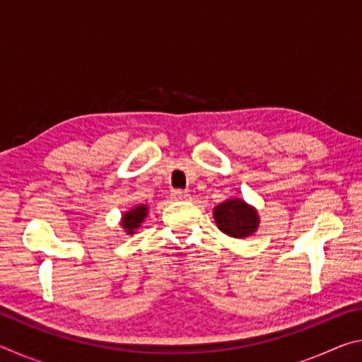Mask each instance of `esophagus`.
<instances>
[{
	"mask_svg": "<svg viewBox=\"0 0 362 362\" xmlns=\"http://www.w3.org/2000/svg\"><path fill=\"white\" fill-rule=\"evenodd\" d=\"M173 199L174 201H189L192 199V196H189L188 192H183V189H174L173 192Z\"/></svg>",
	"mask_w": 362,
	"mask_h": 362,
	"instance_id": "esophagus-1",
	"label": "esophagus"
}]
</instances>
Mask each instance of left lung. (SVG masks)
<instances>
[{"instance_id":"left-lung-1","label":"left lung","mask_w":362,"mask_h":362,"mask_svg":"<svg viewBox=\"0 0 362 362\" xmlns=\"http://www.w3.org/2000/svg\"><path fill=\"white\" fill-rule=\"evenodd\" d=\"M214 218L218 230L231 238H247L259 228V214L246 201L231 198L214 207Z\"/></svg>"}]
</instances>
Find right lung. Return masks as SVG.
Masks as SVG:
<instances>
[{
  "label": "right lung",
  "mask_w": 362,
  "mask_h": 362,
  "mask_svg": "<svg viewBox=\"0 0 362 362\" xmlns=\"http://www.w3.org/2000/svg\"><path fill=\"white\" fill-rule=\"evenodd\" d=\"M146 214H148V207L145 204H139L122 216L121 226L126 230L127 235H134V231H136L140 226V223L145 220Z\"/></svg>",
  "instance_id": "right-lung-1"
}]
</instances>
